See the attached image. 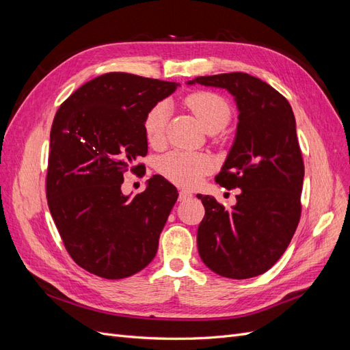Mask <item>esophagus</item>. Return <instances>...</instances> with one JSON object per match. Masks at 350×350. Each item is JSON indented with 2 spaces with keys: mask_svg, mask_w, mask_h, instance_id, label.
Returning <instances> with one entry per match:
<instances>
[{
  "mask_svg": "<svg viewBox=\"0 0 350 350\" xmlns=\"http://www.w3.org/2000/svg\"><path fill=\"white\" fill-rule=\"evenodd\" d=\"M193 197V193L191 191H185V189H183V191H179V197L178 200L179 201H187Z\"/></svg>",
  "mask_w": 350,
  "mask_h": 350,
  "instance_id": "34e87169",
  "label": "esophagus"
}]
</instances>
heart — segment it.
Here are the masks:
<instances>
[{
	"mask_svg": "<svg viewBox=\"0 0 350 350\" xmlns=\"http://www.w3.org/2000/svg\"><path fill=\"white\" fill-rule=\"evenodd\" d=\"M187 107L197 116L203 129L215 134L225 129L232 118L229 102L213 92H196L185 99ZM167 121V103L159 102L147 111L143 120V131L147 143L161 146L165 139ZM210 169L207 157L198 153L171 152L157 161V172L167 181L179 187H193Z\"/></svg>",
	"mask_w": 350,
	"mask_h": 350,
	"instance_id": "obj_1",
	"label": "heart"
}]
</instances>
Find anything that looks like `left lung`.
I'll return each mask as SVG.
<instances>
[{
	"label": "left lung",
	"instance_id": "left-lung-1",
	"mask_svg": "<svg viewBox=\"0 0 350 350\" xmlns=\"http://www.w3.org/2000/svg\"><path fill=\"white\" fill-rule=\"evenodd\" d=\"M196 83L226 89L235 98V140L215 179L241 189L230 210L197 194L206 208L197 230L198 254L219 276L256 278L283 256L299 224L304 161L293 111L276 89L247 72L188 81Z\"/></svg>",
	"mask_w": 350,
	"mask_h": 350
}]
</instances>
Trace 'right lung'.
I'll use <instances>...</instances> for the list:
<instances>
[{
  "mask_svg": "<svg viewBox=\"0 0 350 350\" xmlns=\"http://www.w3.org/2000/svg\"><path fill=\"white\" fill-rule=\"evenodd\" d=\"M178 83L107 72L83 84L52 122L46 198L62 242L80 267L124 279L154 258L159 237L178 198L153 175L143 193L124 196V174L147 154L143 120Z\"/></svg>",
  "mask_w": 350,
  "mask_h": 350,
  "instance_id": "obj_1",
  "label": "right lung"
}]
</instances>
